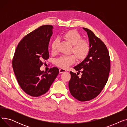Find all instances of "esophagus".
<instances>
[{
	"instance_id": "1",
	"label": "esophagus",
	"mask_w": 127,
	"mask_h": 127,
	"mask_svg": "<svg viewBox=\"0 0 127 127\" xmlns=\"http://www.w3.org/2000/svg\"><path fill=\"white\" fill-rule=\"evenodd\" d=\"M66 71L65 69H64L63 68H60L59 69V72L60 74H62V73H63V72H65Z\"/></svg>"
}]
</instances>
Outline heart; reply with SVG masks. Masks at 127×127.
I'll list each match as a JSON object with an SVG mask.
<instances>
[{"mask_svg": "<svg viewBox=\"0 0 127 127\" xmlns=\"http://www.w3.org/2000/svg\"><path fill=\"white\" fill-rule=\"evenodd\" d=\"M65 42L68 43L71 47V52L74 53L78 61H82L89 54L90 46L89 42L82 39L80 34L75 30H70L64 33L62 36ZM57 41H53L51 45V50L52 53L57 51ZM74 55L62 56L56 60L55 64L58 67L66 68L74 64L76 61Z\"/></svg>", "mask_w": 127, "mask_h": 127, "instance_id": "1", "label": "heart"}]
</instances>
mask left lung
<instances>
[{"label": "left lung", "mask_w": 127, "mask_h": 127, "mask_svg": "<svg viewBox=\"0 0 127 127\" xmlns=\"http://www.w3.org/2000/svg\"><path fill=\"white\" fill-rule=\"evenodd\" d=\"M89 38L90 51L83 61L75 66L77 74L70 71L69 89L71 95L80 101L96 97L107 82L110 71V58L105 45L89 29L83 28ZM83 73L81 78L79 72Z\"/></svg>", "instance_id": "obj_1"}]
</instances>
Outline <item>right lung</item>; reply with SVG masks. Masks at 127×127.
<instances>
[{
  "mask_svg": "<svg viewBox=\"0 0 127 127\" xmlns=\"http://www.w3.org/2000/svg\"><path fill=\"white\" fill-rule=\"evenodd\" d=\"M53 26L43 25L26 35L17 45L12 61L17 81L28 95L38 97L47 92L59 73L57 67L47 72L40 67L49 58L48 44Z\"/></svg>",
  "mask_w": 127,
  "mask_h": 127,
  "instance_id": "add662e5",
  "label": "right lung"
}]
</instances>
